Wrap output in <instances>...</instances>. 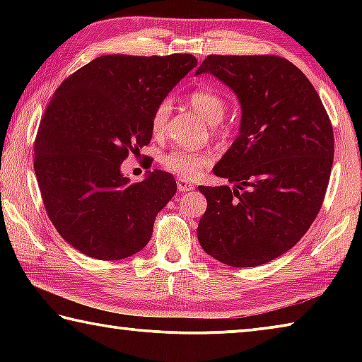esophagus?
Returning <instances> with one entry per match:
<instances>
[{
	"label": "esophagus",
	"instance_id": "34e87169",
	"mask_svg": "<svg viewBox=\"0 0 362 362\" xmlns=\"http://www.w3.org/2000/svg\"><path fill=\"white\" fill-rule=\"evenodd\" d=\"M194 188V185L192 182H188L185 179H177V189H179L180 193H185V192H192V189Z\"/></svg>",
	"mask_w": 362,
	"mask_h": 362
}]
</instances>
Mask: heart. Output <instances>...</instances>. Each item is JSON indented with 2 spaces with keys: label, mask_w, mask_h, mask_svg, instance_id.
Here are the masks:
<instances>
[{
  "label": "heart",
  "mask_w": 362,
  "mask_h": 362,
  "mask_svg": "<svg viewBox=\"0 0 362 362\" xmlns=\"http://www.w3.org/2000/svg\"><path fill=\"white\" fill-rule=\"evenodd\" d=\"M188 102L194 112H198L209 124H217L223 118L226 110V100L223 95L214 88H198L188 95ZM170 110L169 99L158 103L151 116V131L155 136H161L166 129ZM212 163L211 153L207 151H189V150H173L163 156L164 168L179 174L185 179H193Z\"/></svg>",
  "instance_id": "heart-1"
}]
</instances>
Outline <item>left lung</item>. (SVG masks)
<instances>
[{
    "label": "left lung",
    "mask_w": 362,
    "mask_h": 362,
    "mask_svg": "<svg viewBox=\"0 0 362 362\" xmlns=\"http://www.w3.org/2000/svg\"><path fill=\"white\" fill-rule=\"evenodd\" d=\"M220 79L241 105L240 136L198 187L201 247L230 267H259L302 240L321 209L334 161L332 124L313 84L278 56H209L194 75Z\"/></svg>",
    "instance_id": "left-lung-1"
}]
</instances>
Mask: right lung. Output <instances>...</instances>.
Wrapping results in <instances>:
<instances>
[{
    "label": "right lung",
    "mask_w": 362,
    "mask_h": 362,
    "mask_svg": "<svg viewBox=\"0 0 362 362\" xmlns=\"http://www.w3.org/2000/svg\"><path fill=\"white\" fill-rule=\"evenodd\" d=\"M196 65L192 54L102 56L54 93L35 140V174L49 218L79 252L119 260L148 244L177 183L158 169L132 183L121 164L150 144L158 103Z\"/></svg>",
    "instance_id": "1"
}]
</instances>
